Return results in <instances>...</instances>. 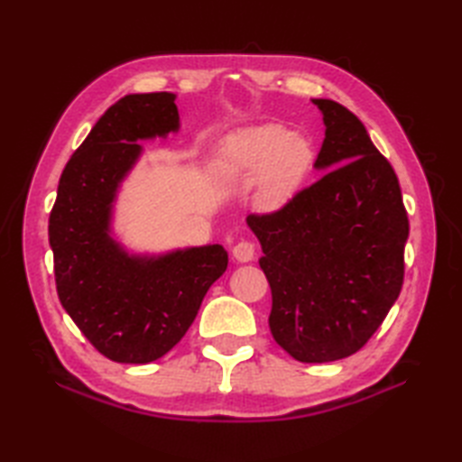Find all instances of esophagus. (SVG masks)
Listing matches in <instances>:
<instances>
[{
  "label": "esophagus",
  "mask_w": 462,
  "mask_h": 462,
  "mask_svg": "<svg viewBox=\"0 0 462 462\" xmlns=\"http://www.w3.org/2000/svg\"><path fill=\"white\" fill-rule=\"evenodd\" d=\"M254 254H256V248H254L252 242H238L236 246L232 248V256L238 262H252Z\"/></svg>",
  "instance_id": "esophagus-1"
}]
</instances>
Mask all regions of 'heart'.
Segmentation results:
<instances>
[{
  "label": "heart",
  "mask_w": 462,
  "mask_h": 462,
  "mask_svg": "<svg viewBox=\"0 0 462 462\" xmlns=\"http://www.w3.org/2000/svg\"><path fill=\"white\" fill-rule=\"evenodd\" d=\"M313 166V146L280 125L244 126L220 143L214 171L222 180L252 182L250 200L262 212L282 210Z\"/></svg>",
  "instance_id": "b5f03b06"
}]
</instances>
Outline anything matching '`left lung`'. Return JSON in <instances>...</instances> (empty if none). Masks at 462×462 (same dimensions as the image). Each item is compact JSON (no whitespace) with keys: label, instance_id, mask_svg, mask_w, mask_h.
<instances>
[{"label":"left lung","instance_id":"1","mask_svg":"<svg viewBox=\"0 0 462 462\" xmlns=\"http://www.w3.org/2000/svg\"><path fill=\"white\" fill-rule=\"evenodd\" d=\"M326 139L323 176L266 216H248L272 290L270 331L301 363L349 357L377 331L403 286L409 220L395 171L365 126L331 99H311Z\"/></svg>","mask_w":462,"mask_h":462}]
</instances>
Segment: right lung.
<instances>
[{"mask_svg": "<svg viewBox=\"0 0 462 462\" xmlns=\"http://www.w3.org/2000/svg\"><path fill=\"white\" fill-rule=\"evenodd\" d=\"M172 93L126 95L73 152L49 216V246L61 306L83 336L116 363L169 353L228 268L220 244L134 252L115 232V206L144 152L139 141L180 131Z\"/></svg>", "mask_w": 462, "mask_h": 462, "instance_id": "obj_1", "label": "right lung"}]
</instances>
